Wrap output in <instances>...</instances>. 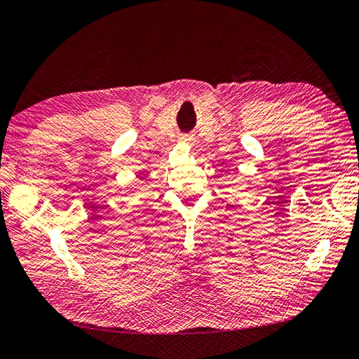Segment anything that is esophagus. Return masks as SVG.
Listing matches in <instances>:
<instances>
[{
	"instance_id": "esophagus-1",
	"label": "esophagus",
	"mask_w": 359,
	"mask_h": 359,
	"mask_svg": "<svg viewBox=\"0 0 359 359\" xmlns=\"http://www.w3.org/2000/svg\"><path fill=\"white\" fill-rule=\"evenodd\" d=\"M191 137H189V135H182L180 137V142H184V143H189V142H191Z\"/></svg>"
}]
</instances>
